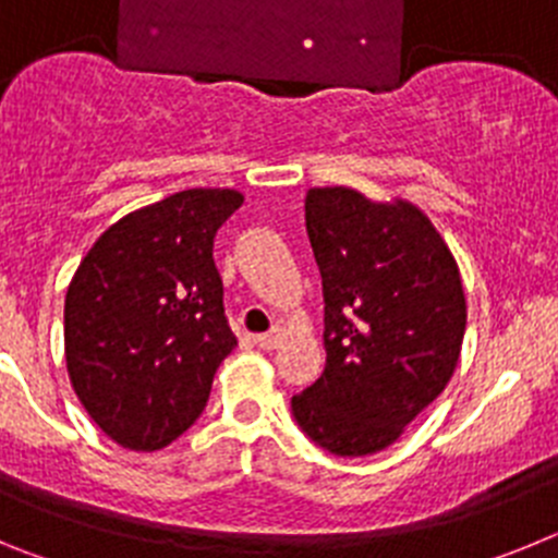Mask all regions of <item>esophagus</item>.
Masks as SVG:
<instances>
[{
	"mask_svg": "<svg viewBox=\"0 0 558 558\" xmlns=\"http://www.w3.org/2000/svg\"><path fill=\"white\" fill-rule=\"evenodd\" d=\"M284 335H288L284 332V327H274L270 332H265L256 338V347L265 349V352H270V349H279L284 343Z\"/></svg>",
	"mask_w": 558,
	"mask_h": 558,
	"instance_id": "esophagus-1",
	"label": "esophagus"
}]
</instances>
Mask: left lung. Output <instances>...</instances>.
<instances>
[{
  "label": "left lung",
  "mask_w": 558,
  "mask_h": 558,
  "mask_svg": "<svg viewBox=\"0 0 558 558\" xmlns=\"http://www.w3.org/2000/svg\"><path fill=\"white\" fill-rule=\"evenodd\" d=\"M304 220L324 284L327 368L293 397L315 445L343 458L397 441L461 357L466 295L445 236L405 198L313 186Z\"/></svg>",
  "instance_id": "1"
}]
</instances>
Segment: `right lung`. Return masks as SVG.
Masks as SVG:
<instances>
[{
	"label": "right lung",
	"instance_id": "add662e5",
	"mask_svg": "<svg viewBox=\"0 0 558 558\" xmlns=\"http://www.w3.org/2000/svg\"><path fill=\"white\" fill-rule=\"evenodd\" d=\"M243 201L236 190L198 186L128 211L69 282V379L95 425L125 450L175 441L236 347L211 245Z\"/></svg>",
	"mask_w": 558,
	"mask_h": 558
}]
</instances>
